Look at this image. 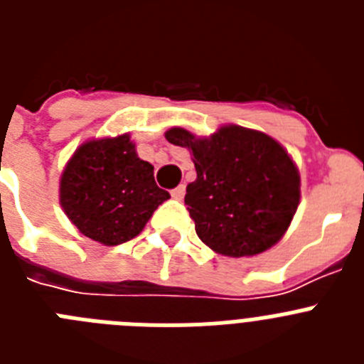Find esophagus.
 Instances as JSON below:
<instances>
[{"mask_svg": "<svg viewBox=\"0 0 364 364\" xmlns=\"http://www.w3.org/2000/svg\"><path fill=\"white\" fill-rule=\"evenodd\" d=\"M184 195H186V186L184 184H180L178 188L171 189V197L175 198V200H182V198H184Z\"/></svg>", "mask_w": 364, "mask_h": 364, "instance_id": "34e87169", "label": "esophagus"}]
</instances>
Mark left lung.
<instances>
[{
  "label": "left lung",
  "mask_w": 364,
  "mask_h": 364,
  "mask_svg": "<svg viewBox=\"0 0 364 364\" xmlns=\"http://www.w3.org/2000/svg\"><path fill=\"white\" fill-rule=\"evenodd\" d=\"M166 138L193 153L197 180L184 200L205 246L252 257L282 239L297 211L301 176L277 140L240 125H224L210 138L173 127Z\"/></svg>",
  "instance_id": "left-lung-1"
}]
</instances>
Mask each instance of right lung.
I'll use <instances>...</instances> for the list:
<instances>
[{
	"instance_id": "add662e5",
	"label": "right lung",
	"mask_w": 364,
	"mask_h": 364,
	"mask_svg": "<svg viewBox=\"0 0 364 364\" xmlns=\"http://www.w3.org/2000/svg\"><path fill=\"white\" fill-rule=\"evenodd\" d=\"M169 198L153 166L138 159L129 134L100 138L74 151L60 180V204L78 231L105 246L134 239Z\"/></svg>"
}]
</instances>
